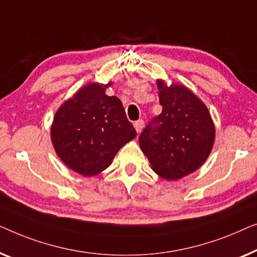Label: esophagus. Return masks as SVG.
I'll return each mask as SVG.
<instances>
[{"label":"esophagus","instance_id":"1","mask_svg":"<svg viewBox=\"0 0 257 257\" xmlns=\"http://www.w3.org/2000/svg\"><path fill=\"white\" fill-rule=\"evenodd\" d=\"M134 127H135L136 132L140 134L141 132H142V129H143V127H144V121H143V120H139V121H136L135 123H134Z\"/></svg>","mask_w":257,"mask_h":257}]
</instances>
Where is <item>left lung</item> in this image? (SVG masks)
Instances as JSON below:
<instances>
[{
	"label": "left lung",
	"instance_id": "left-lung-1",
	"mask_svg": "<svg viewBox=\"0 0 257 257\" xmlns=\"http://www.w3.org/2000/svg\"><path fill=\"white\" fill-rule=\"evenodd\" d=\"M162 113L139 137L141 149L161 177L176 180L196 171L211 153L215 130L208 109L184 86L158 81Z\"/></svg>",
	"mask_w": 257,
	"mask_h": 257
}]
</instances>
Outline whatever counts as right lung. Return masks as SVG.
<instances>
[{
    "label": "right lung",
    "mask_w": 257,
    "mask_h": 257,
    "mask_svg": "<svg viewBox=\"0 0 257 257\" xmlns=\"http://www.w3.org/2000/svg\"><path fill=\"white\" fill-rule=\"evenodd\" d=\"M108 85L82 87L59 108L53 120V147L60 160L80 175L103 171L136 136L120 99L106 94Z\"/></svg>",
    "instance_id": "1"
}]
</instances>
